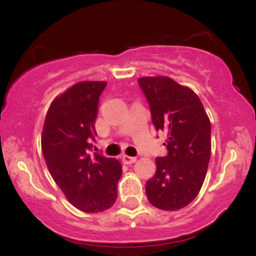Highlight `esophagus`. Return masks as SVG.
<instances>
[{
    "mask_svg": "<svg viewBox=\"0 0 256 256\" xmlns=\"http://www.w3.org/2000/svg\"><path fill=\"white\" fill-rule=\"evenodd\" d=\"M137 158L134 156H128V155H122V162L125 164V165H131V164L136 162Z\"/></svg>",
    "mask_w": 256,
    "mask_h": 256,
    "instance_id": "1",
    "label": "esophagus"
}]
</instances>
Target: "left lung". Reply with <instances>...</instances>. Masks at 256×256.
I'll return each instance as SVG.
<instances>
[{
  "label": "left lung",
  "instance_id": "1",
  "mask_svg": "<svg viewBox=\"0 0 256 256\" xmlns=\"http://www.w3.org/2000/svg\"><path fill=\"white\" fill-rule=\"evenodd\" d=\"M156 131L166 134L167 155L156 158V172L146 184L148 201L178 210L198 196L210 158V122L201 100L188 86L158 76L138 79Z\"/></svg>",
  "mask_w": 256,
  "mask_h": 256
}]
</instances>
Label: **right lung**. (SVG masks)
<instances>
[{
    "mask_svg": "<svg viewBox=\"0 0 256 256\" xmlns=\"http://www.w3.org/2000/svg\"><path fill=\"white\" fill-rule=\"evenodd\" d=\"M106 82H79L55 98L46 112L42 152L52 179L78 210L98 213L118 198L122 164L98 152L95 142L100 95Z\"/></svg>",
    "mask_w": 256,
    "mask_h": 256,
    "instance_id": "add662e5",
    "label": "right lung"
}]
</instances>
